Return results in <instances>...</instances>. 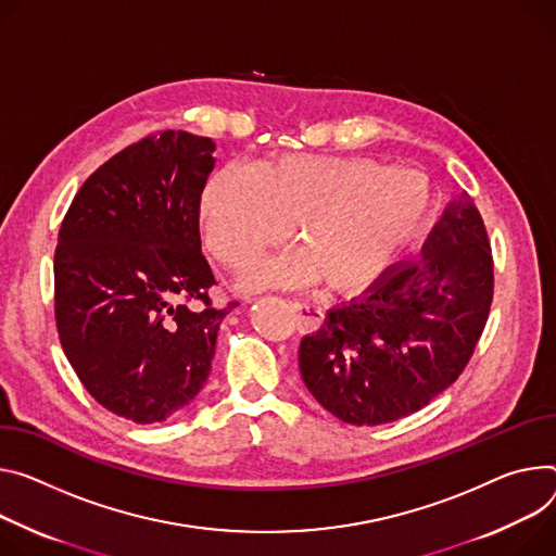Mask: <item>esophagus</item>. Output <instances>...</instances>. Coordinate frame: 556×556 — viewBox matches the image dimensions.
Instances as JSON below:
<instances>
[{
    "instance_id": "34e87169",
    "label": "esophagus",
    "mask_w": 556,
    "mask_h": 556,
    "mask_svg": "<svg viewBox=\"0 0 556 556\" xmlns=\"http://www.w3.org/2000/svg\"><path fill=\"white\" fill-rule=\"evenodd\" d=\"M292 313H294L299 332H315V330H319L321 324H324V311L317 308V306L299 304V301H294V304H292Z\"/></svg>"
}]
</instances>
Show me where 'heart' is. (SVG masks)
Instances as JSON below:
<instances>
[{
  "instance_id": "1",
  "label": "heart",
  "mask_w": 556,
  "mask_h": 556,
  "mask_svg": "<svg viewBox=\"0 0 556 556\" xmlns=\"http://www.w3.org/2000/svg\"><path fill=\"white\" fill-rule=\"evenodd\" d=\"M432 194L413 170L370 160L283 155L252 173L219 170L199 194L197 219L211 255L245 268L288 228L296 250L252 266L245 290L308 286L334 292L375 283L428 228Z\"/></svg>"
}]
</instances>
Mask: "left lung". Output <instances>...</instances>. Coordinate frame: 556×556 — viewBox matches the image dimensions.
<instances>
[{
	"instance_id": "8db88e82",
	"label": "left lung",
	"mask_w": 556,
	"mask_h": 556,
	"mask_svg": "<svg viewBox=\"0 0 556 556\" xmlns=\"http://www.w3.org/2000/svg\"><path fill=\"white\" fill-rule=\"evenodd\" d=\"M492 255L468 192L443 208L415 260L337 304L299 345V372L352 426L408 417L457 381L492 304Z\"/></svg>"
}]
</instances>
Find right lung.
Here are the masks:
<instances>
[{
  "label": "right lung",
  "instance_id": "add662e5",
  "mask_svg": "<svg viewBox=\"0 0 556 556\" xmlns=\"http://www.w3.org/2000/svg\"><path fill=\"white\" fill-rule=\"evenodd\" d=\"M215 141L166 130L128 146L75 194L55 250V319L64 355L106 410L160 424L204 388L217 330L213 270L197 204ZM201 298L206 309L185 301Z\"/></svg>",
  "mask_w": 556,
  "mask_h": 556
}]
</instances>
